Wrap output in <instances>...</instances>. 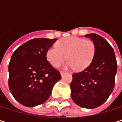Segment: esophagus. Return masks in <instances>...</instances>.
<instances>
[{"label": "esophagus", "mask_w": 122, "mask_h": 122, "mask_svg": "<svg viewBox=\"0 0 122 122\" xmlns=\"http://www.w3.org/2000/svg\"><path fill=\"white\" fill-rule=\"evenodd\" d=\"M64 73H65V71H61V76H63L64 75Z\"/></svg>", "instance_id": "obj_1"}]
</instances>
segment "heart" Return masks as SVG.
Masks as SVG:
<instances>
[{"mask_svg": "<svg viewBox=\"0 0 122 122\" xmlns=\"http://www.w3.org/2000/svg\"><path fill=\"white\" fill-rule=\"evenodd\" d=\"M95 52V46L91 39L71 36L61 39L56 47L49 48L46 59L54 67H59L66 58L67 67L82 71L90 64Z\"/></svg>", "mask_w": 122, "mask_h": 122, "instance_id": "heart-1", "label": "heart"}]
</instances>
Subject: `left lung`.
<instances>
[{
	"label": "left lung",
	"mask_w": 122,
	"mask_h": 122,
	"mask_svg": "<svg viewBox=\"0 0 122 122\" xmlns=\"http://www.w3.org/2000/svg\"><path fill=\"white\" fill-rule=\"evenodd\" d=\"M85 37L94 42L95 52L86 68L73 74L71 97L78 106L94 109L102 105L113 91L117 63L114 51L106 39L97 34Z\"/></svg>",
	"instance_id": "left-lung-1"
}]
</instances>
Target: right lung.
Listing matches in <instances>:
<instances>
[{
  "mask_svg": "<svg viewBox=\"0 0 122 122\" xmlns=\"http://www.w3.org/2000/svg\"><path fill=\"white\" fill-rule=\"evenodd\" d=\"M55 39L35 38L19 46L8 66V85L14 98L21 105L32 107L43 104L61 78L46 59V51Z\"/></svg>",
  "mask_w": 122,
  "mask_h": 122,
  "instance_id": "1",
  "label": "right lung"
}]
</instances>
